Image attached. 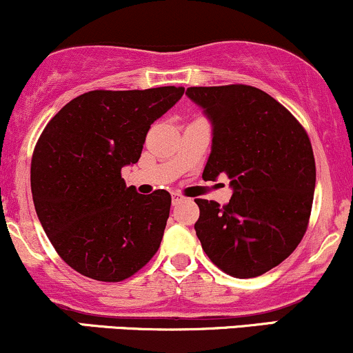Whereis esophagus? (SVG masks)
Listing matches in <instances>:
<instances>
[{
	"instance_id": "esophagus-1",
	"label": "esophagus",
	"mask_w": 353,
	"mask_h": 353,
	"mask_svg": "<svg viewBox=\"0 0 353 353\" xmlns=\"http://www.w3.org/2000/svg\"><path fill=\"white\" fill-rule=\"evenodd\" d=\"M182 201H184V197H182L181 194L172 192V205H177V204H179V202H182Z\"/></svg>"
}]
</instances>
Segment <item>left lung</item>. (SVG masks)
Here are the masks:
<instances>
[{
  "instance_id": "left-lung-1",
  "label": "left lung",
  "mask_w": 353,
  "mask_h": 353,
  "mask_svg": "<svg viewBox=\"0 0 353 353\" xmlns=\"http://www.w3.org/2000/svg\"><path fill=\"white\" fill-rule=\"evenodd\" d=\"M212 125L202 177L230 179L229 204L196 199L197 237L225 274L250 279L285 261L302 241L315 190V159L299 121L261 89L188 88Z\"/></svg>"
}]
</instances>
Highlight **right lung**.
Masks as SVG:
<instances>
[{"mask_svg": "<svg viewBox=\"0 0 353 353\" xmlns=\"http://www.w3.org/2000/svg\"><path fill=\"white\" fill-rule=\"evenodd\" d=\"M184 94L164 86L89 91L44 128L31 161L36 214L59 257L76 272L121 282L159 249L171 194L125 188L124 165L136 164L149 128Z\"/></svg>", "mask_w": 353, "mask_h": 353, "instance_id": "right-lung-1", "label": "right lung"}]
</instances>
